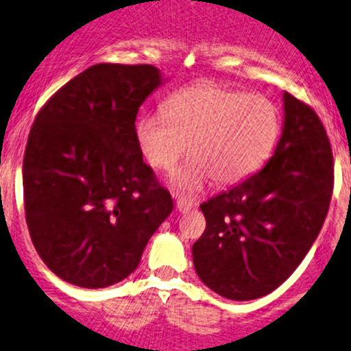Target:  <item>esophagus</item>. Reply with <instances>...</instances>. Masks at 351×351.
Returning a JSON list of instances; mask_svg holds the SVG:
<instances>
[{
    "instance_id": "obj_1",
    "label": "esophagus",
    "mask_w": 351,
    "mask_h": 351,
    "mask_svg": "<svg viewBox=\"0 0 351 351\" xmlns=\"http://www.w3.org/2000/svg\"><path fill=\"white\" fill-rule=\"evenodd\" d=\"M193 205H195L193 204V200H189V198H184V197L178 198V202H176V208H178V212L191 210Z\"/></svg>"
}]
</instances>
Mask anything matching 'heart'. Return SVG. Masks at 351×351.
Listing matches in <instances>:
<instances>
[{
    "label": "heart",
    "mask_w": 351,
    "mask_h": 351,
    "mask_svg": "<svg viewBox=\"0 0 351 351\" xmlns=\"http://www.w3.org/2000/svg\"><path fill=\"white\" fill-rule=\"evenodd\" d=\"M136 137L144 160L170 170L186 154L195 160L172 173L176 191H198L208 179L230 186L256 172L280 137V112L263 95L212 83L188 86L165 102V111L137 120Z\"/></svg>",
    "instance_id": "1"
}]
</instances>
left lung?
Listing matches in <instances>:
<instances>
[{
    "instance_id": "left-lung-1",
    "label": "left lung",
    "mask_w": 351,
    "mask_h": 351,
    "mask_svg": "<svg viewBox=\"0 0 351 351\" xmlns=\"http://www.w3.org/2000/svg\"><path fill=\"white\" fill-rule=\"evenodd\" d=\"M284 125L259 172L200 205L207 228L193 243L200 280L250 301L284 284L322 230L332 197V149L317 112L284 92Z\"/></svg>"
}]
</instances>
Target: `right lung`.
Wrapping results in <instances>:
<instances>
[{
    "label": "right lung",
    "mask_w": 351,
    "mask_h": 351,
    "mask_svg": "<svg viewBox=\"0 0 351 351\" xmlns=\"http://www.w3.org/2000/svg\"><path fill=\"white\" fill-rule=\"evenodd\" d=\"M163 83L147 64H95L38 112L22 167L25 221L36 252L67 284L127 278L172 212L136 137L137 111Z\"/></svg>",
    "instance_id": "add662e5"
}]
</instances>
